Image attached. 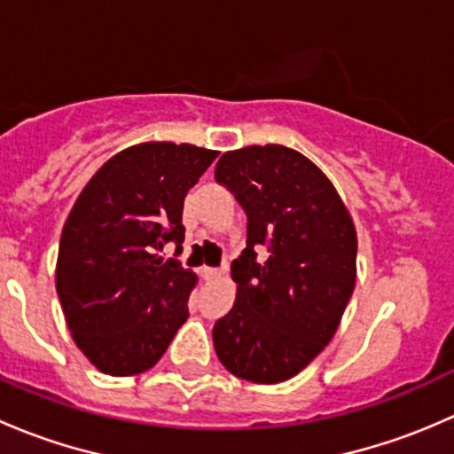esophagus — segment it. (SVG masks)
Returning a JSON list of instances; mask_svg holds the SVG:
<instances>
[{
  "mask_svg": "<svg viewBox=\"0 0 454 454\" xmlns=\"http://www.w3.org/2000/svg\"><path fill=\"white\" fill-rule=\"evenodd\" d=\"M204 277H206V278H219V277H223V270H219V268H206V270H204Z\"/></svg>",
  "mask_w": 454,
  "mask_h": 454,
  "instance_id": "1",
  "label": "esophagus"
}]
</instances>
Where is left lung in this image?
<instances>
[{
    "label": "left lung",
    "mask_w": 454,
    "mask_h": 454,
    "mask_svg": "<svg viewBox=\"0 0 454 454\" xmlns=\"http://www.w3.org/2000/svg\"><path fill=\"white\" fill-rule=\"evenodd\" d=\"M215 180L248 215L246 250L231 268L237 299L215 323V351L237 378L286 382L327 347L354 294V219L329 177L290 146L226 151ZM259 247L269 250L261 264Z\"/></svg>",
    "instance_id": "8db88e82"
}]
</instances>
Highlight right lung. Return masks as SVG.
Returning a JSON list of instances; mask_svg holds the SVG:
<instances>
[{"label":"right lung","instance_id":"1","mask_svg":"<svg viewBox=\"0 0 454 454\" xmlns=\"http://www.w3.org/2000/svg\"><path fill=\"white\" fill-rule=\"evenodd\" d=\"M219 151L140 142L109 158L61 232L57 294L76 347L96 369H151L189 318L198 277L160 250L184 241V198Z\"/></svg>","mask_w":454,"mask_h":454}]
</instances>
